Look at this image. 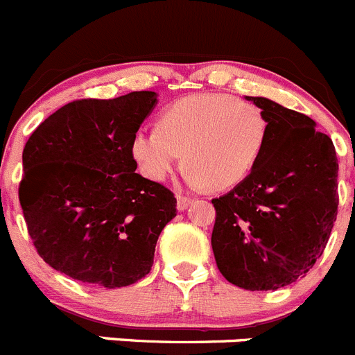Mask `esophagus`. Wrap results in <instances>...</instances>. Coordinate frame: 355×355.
<instances>
[{"label": "esophagus", "mask_w": 355, "mask_h": 355, "mask_svg": "<svg viewBox=\"0 0 355 355\" xmlns=\"http://www.w3.org/2000/svg\"><path fill=\"white\" fill-rule=\"evenodd\" d=\"M189 203H191V198H187V196H180V194H178L177 196V209L180 210H185L187 209V207H189Z\"/></svg>", "instance_id": "1"}]
</instances>
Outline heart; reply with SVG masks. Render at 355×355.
Instances as JSON below:
<instances>
[{
  "instance_id": "heart-1",
  "label": "heart",
  "mask_w": 355,
  "mask_h": 355,
  "mask_svg": "<svg viewBox=\"0 0 355 355\" xmlns=\"http://www.w3.org/2000/svg\"><path fill=\"white\" fill-rule=\"evenodd\" d=\"M269 136L263 111L230 94H194L166 107L157 129H139L130 154L152 182L170 177L184 154L191 187L230 189L254 170Z\"/></svg>"
}]
</instances>
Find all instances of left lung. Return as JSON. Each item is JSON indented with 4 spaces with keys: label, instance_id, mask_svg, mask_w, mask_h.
Wrapping results in <instances>:
<instances>
[{
    "label": "left lung",
    "instance_id": "1",
    "mask_svg": "<svg viewBox=\"0 0 355 355\" xmlns=\"http://www.w3.org/2000/svg\"><path fill=\"white\" fill-rule=\"evenodd\" d=\"M269 136L254 170L212 200L217 269L244 290H277L304 277L324 253L338 214V157L302 113L265 97Z\"/></svg>",
    "mask_w": 355,
    "mask_h": 355
}]
</instances>
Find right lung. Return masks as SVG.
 Returning a JSON list of instances; mask_svg holds the SVG:
<instances>
[{
	"label": "right lung",
	"mask_w": 355,
	"mask_h": 355,
	"mask_svg": "<svg viewBox=\"0 0 355 355\" xmlns=\"http://www.w3.org/2000/svg\"><path fill=\"white\" fill-rule=\"evenodd\" d=\"M155 104V92L70 102L30 136L19 201L38 254L54 270L104 288L150 272L159 235L177 216L173 193L136 173L130 154Z\"/></svg>",
	"instance_id": "add662e5"
}]
</instances>
